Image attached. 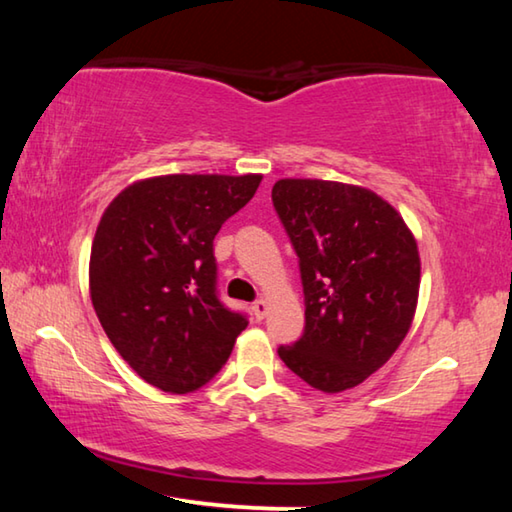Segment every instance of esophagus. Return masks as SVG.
<instances>
[{
    "instance_id": "esophagus-1",
    "label": "esophagus",
    "mask_w": 512,
    "mask_h": 512,
    "mask_svg": "<svg viewBox=\"0 0 512 512\" xmlns=\"http://www.w3.org/2000/svg\"><path fill=\"white\" fill-rule=\"evenodd\" d=\"M266 309H268V307H266L264 300H255V302H253V314H255L257 320H262V318L266 316Z\"/></svg>"
}]
</instances>
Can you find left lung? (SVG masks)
Masks as SVG:
<instances>
[{
  "label": "left lung",
  "mask_w": 512,
  "mask_h": 512,
  "mask_svg": "<svg viewBox=\"0 0 512 512\" xmlns=\"http://www.w3.org/2000/svg\"><path fill=\"white\" fill-rule=\"evenodd\" d=\"M273 207L298 255L305 332L277 354L323 393L359 386L400 348L418 305V244L370 189L284 178Z\"/></svg>",
  "instance_id": "1"
}]
</instances>
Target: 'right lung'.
<instances>
[{
  "instance_id": "right-lung-1",
  "label": "right lung",
  "mask_w": 512,
  "mask_h": 512,
  "mask_svg": "<svg viewBox=\"0 0 512 512\" xmlns=\"http://www.w3.org/2000/svg\"><path fill=\"white\" fill-rule=\"evenodd\" d=\"M262 176H158L126 187L103 212L90 296L103 332L137 375L192 393L228 361L248 316L221 302L214 237Z\"/></svg>"
}]
</instances>
